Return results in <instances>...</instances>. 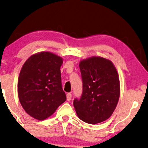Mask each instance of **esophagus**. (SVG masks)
I'll list each match as a JSON object with an SVG mask.
<instances>
[{
    "label": "esophagus",
    "instance_id": "esophagus-1",
    "mask_svg": "<svg viewBox=\"0 0 148 148\" xmlns=\"http://www.w3.org/2000/svg\"><path fill=\"white\" fill-rule=\"evenodd\" d=\"M71 97H72V95L71 93H68L67 94V101H70L71 99Z\"/></svg>",
    "mask_w": 148,
    "mask_h": 148
}]
</instances>
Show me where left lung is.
<instances>
[{
    "label": "left lung",
    "mask_w": 148,
    "mask_h": 148,
    "mask_svg": "<svg viewBox=\"0 0 148 148\" xmlns=\"http://www.w3.org/2000/svg\"><path fill=\"white\" fill-rule=\"evenodd\" d=\"M83 92L73 106L78 117L85 123L96 124L110 117L120 94L119 75L110 60L93 57L79 63Z\"/></svg>",
    "instance_id": "obj_1"
}]
</instances>
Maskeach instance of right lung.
Returning a JSON list of instances; mask_svg holds the SVG:
<instances>
[{"instance_id":"add662e5","label":"right lung","mask_w":148,"mask_h":148,"mask_svg":"<svg viewBox=\"0 0 148 148\" xmlns=\"http://www.w3.org/2000/svg\"><path fill=\"white\" fill-rule=\"evenodd\" d=\"M62 63L61 57L40 52L30 57L21 69L19 101L24 110L35 119H47L67 99L61 85Z\"/></svg>"}]
</instances>
